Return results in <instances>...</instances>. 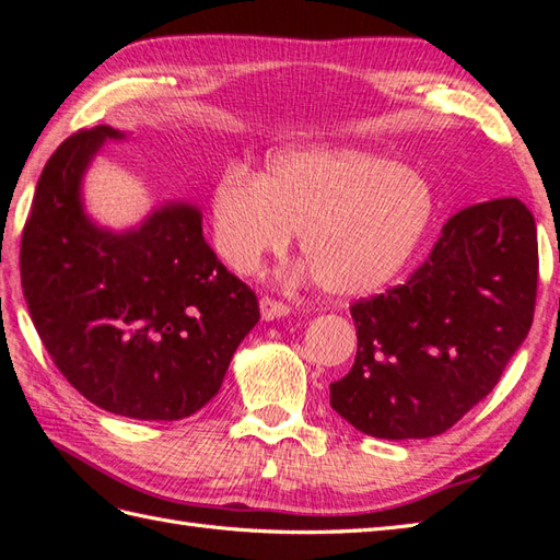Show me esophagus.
I'll return each mask as SVG.
<instances>
[{
    "label": "esophagus",
    "mask_w": 560,
    "mask_h": 560,
    "mask_svg": "<svg viewBox=\"0 0 560 560\" xmlns=\"http://www.w3.org/2000/svg\"><path fill=\"white\" fill-rule=\"evenodd\" d=\"M259 313H261V319H267V323H271V319L287 317L291 313V307L287 303L273 301V299H269V295H265V299L259 301Z\"/></svg>",
    "instance_id": "1"
}]
</instances>
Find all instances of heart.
<instances>
[{"mask_svg":"<svg viewBox=\"0 0 560 560\" xmlns=\"http://www.w3.org/2000/svg\"><path fill=\"white\" fill-rule=\"evenodd\" d=\"M433 209V189L419 171L347 147L279 153L261 177L233 165L211 192L225 265L255 271L299 233L317 287L335 299L387 287L423 241Z\"/></svg>","mask_w":560,"mask_h":560,"instance_id":"b5f03b06","label":"heart"}]
</instances>
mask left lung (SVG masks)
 <instances>
[{
  "label": "left lung",
  "mask_w": 560,
  "mask_h": 560,
  "mask_svg": "<svg viewBox=\"0 0 560 560\" xmlns=\"http://www.w3.org/2000/svg\"><path fill=\"white\" fill-rule=\"evenodd\" d=\"M537 225L515 197L457 211L407 283L351 305L359 351L329 404L355 431L433 438L489 395L527 339Z\"/></svg>",
  "instance_id": "obj_1"
}]
</instances>
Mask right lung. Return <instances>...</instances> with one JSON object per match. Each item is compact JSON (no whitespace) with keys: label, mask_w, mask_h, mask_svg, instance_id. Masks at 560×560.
<instances>
[{"label":"right lung","mask_w":560,"mask_h":560,"mask_svg":"<svg viewBox=\"0 0 560 560\" xmlns=\"http://www.w3.org/2000/svg\"><path fill=\"white\" fill-rule=\"evenodd\" d=\"M125 139L108 125L81 129L45 163L23 225L21 287L71 387L127 419L177 421L217 397L259 305L189 201H165L127 231L89 217L83 175L105 141Z\"/></svg>","instance_id":"1"}]
</instances>
